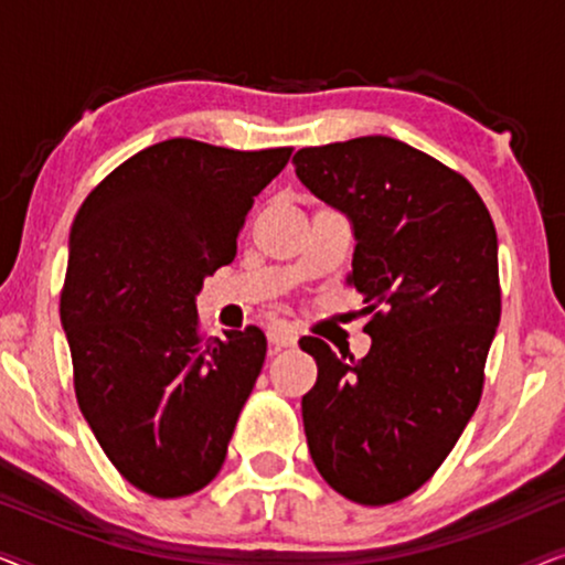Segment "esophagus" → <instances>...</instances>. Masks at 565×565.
Listing matches in <instances>:
<instances>
[{"label":"esophagus","mask_w":565,"mask_h":565,"mask_svg":"<svg viewBox=\"0 0 565 565\" xmlns=\"http://www.w3.org/2000/svg\"><path fill=\"white\" fill-rule=\"evenodd\" d=\"M267 339H269V344H275V347H292L298 342L296 323H290L285 319L269 321L267 323Z\"/></svg>","instance_id":"34e87169"}]
</instances>
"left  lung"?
Instances as JSON below:
<instances>
[{
    "label": "left lung",
    "mask_w": 565,
    "mask_h": 565,
    "mask_svg": "<svg viewBox=\"0 0 565 565\" xmlns=\"http://www.w3.org/2000/svg\"><path fill=\"white\" fill-rule=\"evenodd\" d=\"M298 180L344 213L373 347L362 360L316 337L303 396L311 458L331 489L381 507L427 483L458 443L483 388L501 316L499 242L466 177L388 136L311 146Z\"/></svg>",
    "instance_id": "8db88e82"
}]
</instances>
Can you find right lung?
Masks as SVG:
<instances>
[{
    "label": "right lung",
    "instance_id": "obj_1",
    "mask_svg": "<svg viewBox=\"0 0 565 565\" xmlns=\"http://www.w3.org/2000/svg\"><path fill=\"white\" fill-rule=\"evenodd\" d=\"M290 153L169 138L107 174L72 223L61 327L76 401L113 466L151 497L213 481L265 365L257 327L200 337L195 298L234 262L254 198Z\"/></svg>",
    "mask_w": 565,
    "mask_h": 565
}]
</instances>
